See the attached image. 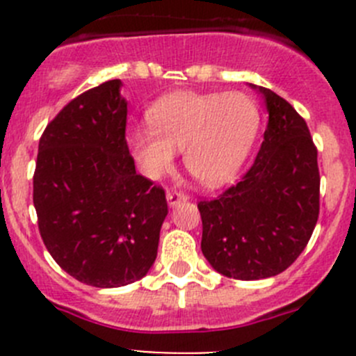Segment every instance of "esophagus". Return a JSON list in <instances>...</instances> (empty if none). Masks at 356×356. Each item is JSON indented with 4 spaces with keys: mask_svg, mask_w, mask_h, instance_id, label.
Here are the masks:
<instances>
[{
    "mask_svg": "<svg viewBox=\"0 0 356 356\" xmlns=\"http://www.w3.org/2000/svg\"><path fill=\"white\" fill-rule=\"evenodd\" d=\"M184 201H188V196L182 195V193H179V191H168L167 193V203L170 208L177 207V204L184 203Z\"/></svg>",
    "mask_w": 356,
    "mask_h": 356,
    "instance_id": "1",
    "label": "esophagus"
}]
</instances>
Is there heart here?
<instances>
[{"label":"heart","mask_w":356,"mask_h":356,"mask_svg":"<svg viewBox=\"0 0 356 356\" xmlns=\"http://www.w3.org/2000/svg\"><path fill=\"white\" fill-rule=\"evenodd\" d=\"M149 127L127 132V146L139 170L160 179L182 152L189 174L218 188L241 170L260 129V110L243 92L177 91L148 110Z\"/></svg>","instance_id":"b5f03b06"}]
</instances>
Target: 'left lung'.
<instances>
[{
    "label": "left lung",
    "instance_id": "1",
    "mask_svg": "<svg viewBox=\"0 0 356 356\" xmlns=\"http://www.w3.org/2000/svg\"><path fill=\"white\" fill-rule=\"evenodd\" d=\"M268 113L264 143L241 182L200 201L201 251L225 277L281 274L307 246L318 218L317 148L307 122L270 89L248 84Z\"/></svg>",
    "mask_w": 356,
    "mask_h": 356
}]
</instances>
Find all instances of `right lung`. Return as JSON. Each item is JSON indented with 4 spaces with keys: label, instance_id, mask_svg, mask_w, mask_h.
Returning <instances> with one entry per match:
<instances>
[{
    "label": "right lung",
    "instance_id": "obj_1",
    "mask_svg": "<svg viewBox=\"0 0 356 356\" xmlns=\"http://www.w3.org/2000/svg\"><path fill=\"white\" fill-rule=\"evenodd\" d=\"M115 79L77 96L39 139L34 207L56 264L95 288H120L153 267L168 213L161 188L136 174L127 99Z\"/></svg>",
    "mask_w": 356,
    "mask_h": 356
}]
</instances>
